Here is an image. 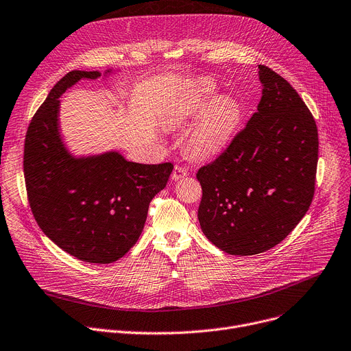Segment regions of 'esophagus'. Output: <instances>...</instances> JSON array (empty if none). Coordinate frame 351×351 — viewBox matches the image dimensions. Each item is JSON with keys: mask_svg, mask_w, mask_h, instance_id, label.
<instances>
[{"mask_svg": "<svg viewBox=\"0 0 351 351\" xmlns=\"http://www.w3.org/2000/svg\"><path fill=\"white\" fill-rule=\"evenodd\" d=\"M184 176H188V171H186L183 167L180 165H176L173 168V172H172V180H179V179H183Z\"/></svg>", "mask_w": 351, "mask_h": 351, "instance_id": "esophagus-1", "label": "esophagus"}]
</instances>
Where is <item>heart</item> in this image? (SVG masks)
I'll return each instance as SVG.
<instances>
[{"label": "heart", "mask_w": 351, "mask_h": 351, "mask_svg": "<svg viewBox=\"0 0 351 351\" xmlns=\"http://www.w3.org/2000/svg\"><path fill=\"white\" fill-rule=\"evenodd\" d=\"M199 117L197 123L188 136V147L196 158H210L221 152L234 138L243 110L234 97H216L213 87L197 84L179 111L171 120L172 125H179Z\"/></svg>", "instance_id": "obj_1"}]
</instances>
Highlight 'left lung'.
I'll use <instances>...</instances> for the list:
<instances>
[{
  "label": "left lung",
  "mask_w": 351,
  "mask_h": 351,
  "mask_svg": "<svg viewBox=\"0 0 351 351\" xmlns=\"http://www.w3.org/2000/svg\"><path fill=\"white\" fill-rule=\"evenodd\" d=\"M258 111L215 162L199 169L203 234L231 255L281 243L306 215L315 193L317 127L296 90L258 66Z\"/></svg>",
  "instance_id": "left-lung-1"
}]
</instances>
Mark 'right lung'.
I'll return each mask as SVG.
<instances>
[{"label": "right lung", "instance_id": "right-lung-1", "mask_svg": "<svg viewBox=\"0 0 351 351\" xmlns=\"http://www.w3.org/2000/svg\"><path fill=\"white\" fill-rule=\"evenodd\" d=\"M115 70H73L62 77L28 127L23 175L34 217L59 248L90 264H110L138 241L148 207L165 188L172 163L143 165L119 151L75 155L60 128V96L80 80Z\"/></svg>", "mask_w": 351, "mask_h": 351}]
</instances>
